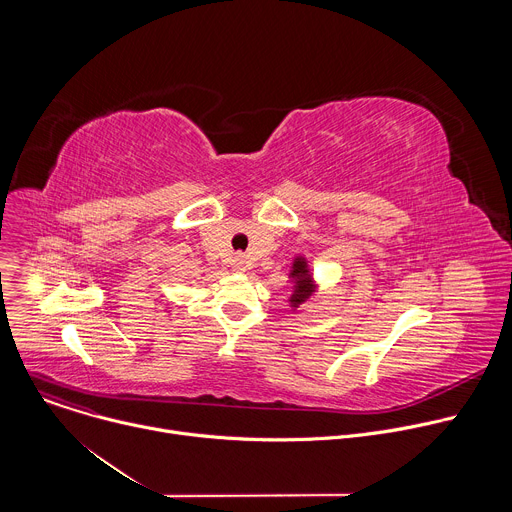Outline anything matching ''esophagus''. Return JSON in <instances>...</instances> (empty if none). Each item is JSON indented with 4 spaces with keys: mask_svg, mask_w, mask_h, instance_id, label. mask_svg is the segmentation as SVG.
<instances>
[{
    "mask_svg": "<svg viewBox=\"0 0 512 512\" xmlns=\"http://www.w3.org/2000/svg\"><path fill=\"white\" fill-rule=\"evenodd\" d=\"M245 263H247L245 255H235V259H233V267H237V269H245Z\"/></svg>",
    "mask_w": 512,
    "mask_h": 512,
    "instance_id": "34e87169",
    "label": "esophagus"
}]
</instances>
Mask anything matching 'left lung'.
<instances>
[{
    "mask_svg": "<svg viewBox=\"0 0 512 512\" xmlns=\"http://www.w3.org/2000/svg\"><path fill=\"white\" fill-rule=\"evenodd\" d=\"M291 283H294V287H291V298H289V304L291 308H300L312 294H314V283H312V275L308 271V265L302 257H298L294 261V269H291Z\"/></svg>",
    "mask_w": 512,
    "mask_h": 512,
    "instance_id": "obj_1",
    "label": "left lung"
}]
</instances>
